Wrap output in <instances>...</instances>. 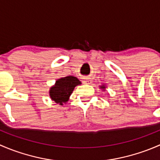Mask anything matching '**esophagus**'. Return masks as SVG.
<instances>
[{
	"label": "esophagus",
	"instance_id": "34e87169",
	"mask_svg": "<svg viewBox=\"0 0 160 160\" xmlns=\"http://www.w3.org/2000/svg\"><path fill=\"white\" fill-rule=\"evenodd\" d=\"M83 80H84V83H87V84H90L91 83V79L90 77H85Z\"/></svg>",
	"mask_w": 160,
	"mask_h": 160
}]
</instances>
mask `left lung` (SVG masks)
I'll use <instances>...</instances> for the list:
<instances>
[{
	"label": "left lung",
	"instance_id": "8db88e82",
	"mask_svg": "<svg viewBox=\"0 0 160 160\" xmlns=\"http://www.w3.org/2000/svg\"><path fill=\"white\" fill-rule=\"evenodd\" d=\"M99 88H100V89L102 90V91H105V90H106V86H105V85H104V84H102V85H101V86H100Z\"/></svg>",
	"mask_w": 160,
	"mask_h": 160
}]
</instances>
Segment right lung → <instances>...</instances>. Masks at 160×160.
Segmentation results:
<instances>
[{"mask_svg": "<svg viewBox=\"0 0 160 160\" xmlns=\"http://www.w3.org/2000/svg\"><path fill=\"white\" fill-rule=\"evenodd\" d=\"M80 84H81V82L73 76H67L58 79L55 84L50 88L49 92L50 98L56 104L63 105L69 101L74 88Z\"/></svg>", "mask_w": 160, "mask_h": 160, "instance_id": "right-lung-1", "label": "right lung"}]
</instances>
